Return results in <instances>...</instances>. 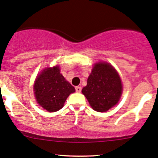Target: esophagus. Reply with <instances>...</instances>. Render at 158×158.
Returning <instances> with one entry per match:
<instances>
[{
    "label": "esophagus",
    "instance_id": "esophagus-1",
    "mask_svg": "<svg viewBox=\"0 0 158 158\" xmlns=\"http://www.w3.org/2000/svg\"><path fill=\"white\" fill-rule=\"evenodd\" d=\"M76 92L80 93L81 91H82V87H80V86H76Z\"/></svg>",
    "mask_w": 158,
    "mask_h": 158
}]
</instances>
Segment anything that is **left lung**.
Returning a JSON list of instances; mask_svg holds the SVG:
<instances>
[{"mask_svg":"<svg viewBox=\"0 0 158 158\" xmlns=\"http://www.w3.org/2000/svg\"><path fill=\"white\" fill-rule=\"evenodd\" d=\"M82 92L93 110L106 112L118 103L122 95L120 77L110 64L96 63Z\"/></svg>","mask_w":158,"mask_h":158,"instance_id":"8db88e82","label":"left lung"}]
</instances>
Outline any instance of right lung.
I'll return each mask as SVG.
<instances>
[{"label": "right lung", "mask_w": 158, "mask_h": 158, "mask_svg": "<svg viewBox=\"0 0 158 158\" xmlns=\"http://www.w3.org/2000/svg\"><path fill=\"white\" fill-rule=\"evenodd\" d=\"M33 88L37 103L48 112L60 110L68 96L76 91L60 73L58 66L43 69L35 79Z\"/></svg>", "instance_id": "obj_1"}]
</instances>
